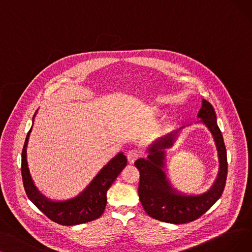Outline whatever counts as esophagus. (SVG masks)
Listing matches in <instances>:
<instances>
[{"instance_id":"34e87169","label":"esophagus","mask_w":252,"mask_h":252,"mask_svg":"<svg viewBox=\"0 0 252 252\" xmlns=\"http://www.w3.org/2000/svg\"><path fill=\"white\" fill-rule=\"evenodd\" d=\"M140 156V152L137 150H130L127 153V159L129 163H134V161Z\"/></svg>"}]
</instances>
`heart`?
<instances>
[{"mask_svg":"<svg viewBox=\"0 0 252 252\" xmlns=\"http://www.w3.org/2000/svg\"><path fill=\"white\" fill-rule=\"evenodd\" d=\"M148 113L150 116H152V117H158L161 115V110L157 107H150L148 109Z\"/></svg>","mask_w":252,"mask_h":252,"instance_id":"b5f03b06","label":"heart"}]
</instances>
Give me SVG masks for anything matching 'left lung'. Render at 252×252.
I'll use <instances>...</instances> for the list:
<instances>
[{
    "label": "left lung",
    "instance_id": "left-lung-1",
    "mask_svg": "<svg viewBox=\"0 0 252 252\" xmlns=\"http://www.w3.org/2000/svg\"><path fill=\"white\" fill-rule=\"evenodd\" d=\"M197 118L212 134L216 145L219 169L218 174L206 192L186 194L173 187L166 175V150L173 148L178 140L180 127L176 131L157 138L147 152V158L137 159L134 165L139 170L138 196L146 213L154 219L167 223L182 224L202 216L212 207L223 192L227 176L226 149L223 136L217 125L213 106L207 100H202V108Z\"/></svg>",
    "mask_w": 252,
    "mask_h": 252
}]
</instances>
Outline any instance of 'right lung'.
<instances>
[{
	"instance_id": "obj_1",
	"label": "right lung",
	"mask_w": 252,
	"mask_h": 252,
	"mask_svg": "<svg viewBox=\"0 0 252 252\" xmlns=\"http://www.w3.org/2000/svg\"><path fill=\"white\" fill-rule=\"evenodd\" d=\"M36 114L37 112L33 117V124ZM32 127L27 134L22 152V176L29 199L50 220L61 225L82 224L99 218L104 212L108 188L127 165L126 156L120 152L110 159L91 181V183L75 197L66 200H53L40 192L29 170L27 147Z\"/></svg>"
}]
</instances>
